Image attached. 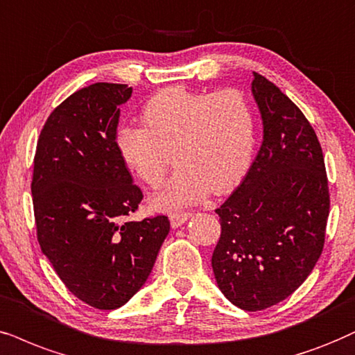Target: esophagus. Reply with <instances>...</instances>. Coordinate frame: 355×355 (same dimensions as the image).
<instances>
[{"label": "esophagus", "instance_id": "34e87169", "mask_svg": "<svg viewBox=\"0 0 355 355\" xmlns=\"http://www.w3.org/2000/svg\"><path fill=\"white\" fill-rule=\"evenodd\" d=\"M190 218H191L190 211H183V213H173V214H170V224H172V227H180L182 224H185Z\"/></svg>", "mask_w": 355, "mask_h": 355}]
</instances>
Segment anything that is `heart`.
<instances>
[{"instance_id": "heart-1", "label": "heart", "mask_w": 355, "mask_h": 355, "mask_svg": "<svg viewBox=\"0 0 355 355\" xmlns=\"http://www.w3.org/2000/svg\"><path fill=\"white\" fill-rule=\"evenodd\" d=\"M142 128L121 125L116 149L125 168L149 188L162 185L173 152L177 170L152 198L157 209L193 205L231 191L249 170L255 114L239 89L191 92L170 87L142 107Z\"/></svg>"}]
</instances>
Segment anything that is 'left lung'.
Here are the masks:
<instances>
[{
  "label": "left lung",
  "instance_id": "left-lung-1",
  "mask_svg": "<svg viewBox=\"0 0 355 355\" xmlns=\"http://www.w3.org/2000/svg\"><path fill=\"white\" fill-rule=\"evenodd\" d=\"M263 141L241 185L216 209L221 237L211 266L219 290L245 311L288 298L324 245L329 188L315 129L280 88L255 73Z\"/></svg>",
  "mask_w": 355,
  "mask_h": 355
}]
</instances>
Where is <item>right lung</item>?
<instances>
[{"label": "right lung", "mask_w": 355, "mask_h": 355, "mask_svg": "<svg viewBox=\"0 0 355 355\" xmlns=\"http://www.w3.org/2000/svg\"><path fill=\"white\" fill-rule=\"evenodd\" d=\"M132 88L85 87L49 116L34 157L40 249L67 288L89 306L116 309L146 284L170 231L167 216L125 221L142 200L119 159V106Z\"/></svg>", "instance_id": "1"}]
</instances>
